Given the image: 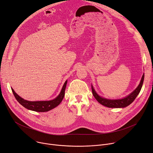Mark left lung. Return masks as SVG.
<instances>
[{
	"mask_svg": "<svg viewBox=\"0 0 153 153\" xmlns=\"http://www.w3.org/2000/svg\"><path fill=\"white\" fill-rule=\"evenodd\" d=\"M145 75L143 74L142 76V78L141 79L140 83L137 87V88L133 91V92L131 93L127 97L123 98V99H118V100H109L106 99L104 98H102L100 97L95 91L93 87L91 86V90H92V94L95 98V99L98 101L100 104L102 105L106 106L108 108H125L129 105H130L133 101L135 100L137 95L139 94L140 91L141 89L142 85H143V80H144Z\"/></svg>",
	"mask_w": 153,
	"mask_h": 153,
	"instance_id": "left-lung-1",
	"label": "left lung"
}]
</instances>
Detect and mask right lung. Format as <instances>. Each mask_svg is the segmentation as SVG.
<instances>
[{"label":"right lung","instance_id":"right-lung-1","mask_svg":"<svg viewBox=\"0 0 153 153\" xmlns=\"http://www.w3.org/2000/svg\"><path fill=\"white\" fill-rule=\"evenodd\" d=\"M67 84V80L63 85V87L61 91L60 94L58 96L55 98L54 100H50V101H29L24 100L22 97H20L18 95L13 88H12V92L18 101L19 103L21 104L23 106L26 108L27 109L36 111V112H47L51 109H52L56 107L59 103L62 102L65 94V89Z\"/></svg>","mask_w":153,"mask_h":153}]
</instances>
